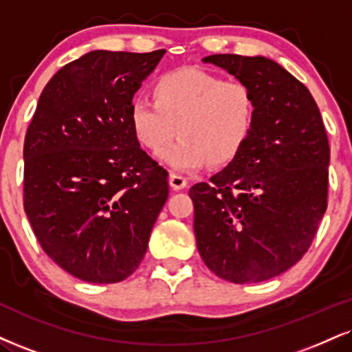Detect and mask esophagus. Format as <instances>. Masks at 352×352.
Instances as JSON below:
<instances>
[{"label": "esophagus", "mask_w": 352, "mask_h": 352, "mask_svg": "<svg viewBox=\"0 0 352 352\" xmlns=\"http://www.w3.org/2000/svg\"><path fill=\"white\" fill-rule=\"evenodd\" d=\"M168 180H170V187L173 190L185 188V187H187V184H188L187 177L182 175V173H170V179H168Z\"/></svg>", "instance_id": "obj_1"}]
</instances>
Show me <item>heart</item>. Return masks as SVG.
<instances>
[{"label": "heart", "instance_id": "1", "mask_svg": "<svg viewBox=\"0 0 352 352\" xmlns=\"http://www.w3.org/2000/svg\"><path fill=\"white\" fill-rule=\"evenodd\" d=\"M154 103L135 98L129 126L142 147L162 151L160 159L177 170H197L206 162H231L256 128V93L243 80H224L200 69L168 72L154 83Z\"/></svg>", "mask_w": 352, "mask_h": 352}]
</instances>
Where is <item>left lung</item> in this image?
<instances>
[{
  "label": "left lung",
  "instance_id": "obj_1",
  "mask_svg": "<svg viewBox=\"0 0 352 352\" xmlns=\"http://www.w3.org/2000/svg\"><path fill=\"white\" fill-rule=\"evenodd\" d=\"M256 93V128L228 167L190 188L198 252L232 283L277 277L310 249L328 206L329 144L302 82L265 57L203 58Z\"/></svg>",
  "mask_w": 352,
  "mask_h": 352
}]
</instances>
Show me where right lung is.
Segmentation results:
<instances>
[{
  "instance_id": "1",
  "label": "right lung",
  "mask_w": 352,
  "mask_h": 352,
  "mask_svg": "<svg viewBox=\"0 0 352 352\" xmlns=\"http://www.w3.org/2000/svg\"><path fill=\"white\" fill-rule=\"evenodd\" d=\"M164 49L93 50L41 93L24 139V211L58 267L116 283L139 267L168 197L167 170L141 149L129 104Z\"/></svg>"
}]
</instances>
